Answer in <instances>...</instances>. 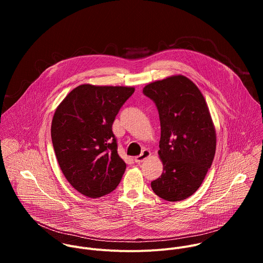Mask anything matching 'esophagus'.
<instances>
[{
	"label": "esophagus",
	"instance_id": "1",
	"mask_svg": "<svg viewBox=\"0 0 263 263\" xmlns=\"http://www.w3.org/2000/svg\"><path fill=\"white\" fill-rule=\"evenodd\" d=\"M149 156H151V152H149L148 149H143V151L141 152V154L138 155V156H136V157L134 158V160H135L136 163H140V162L144 161L146 158H148Z\"/></svg>",
	"mask_w": 263,
	"mask_h": 263
}]
</instances>
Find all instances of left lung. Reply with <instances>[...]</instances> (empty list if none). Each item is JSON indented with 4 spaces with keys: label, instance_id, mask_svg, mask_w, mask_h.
Returning <instances> with one entry per match:
<instances>
[{
    "label": "left lung",
    "instance_id": "obj_1",
    "mask_svg": "<svg viewBox=\"0 0 263 263\" xmlns=\"http://www.w3.org/2000/svg\"><path fill=\"white\" fill-rule=\"evenodd\" d=\"M143 93L155 102L161 127L163 173L151 187L165 201L185 200L199 190L214 158L216 133L209 108L198 86L182 74L148 83Z\"/></svg>",
    "mask_w": 263,
    "mask_h": 263
}]
</instances>
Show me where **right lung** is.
<instances>
[{"instance_id": "1", "label": "right lung", "mask_w": 263, "mask_h": 263, "mask_svg": "<svg viewBox=\"0 0 263 263\" xmlns=\"http://www.w3.org/2000/svg\"><path fill=\"white\" fill-rule=\"evenodd\" d=\"M134 90L82 84L55 110L51 136L57 161L68 183L88 198L115 191L126 171L112 124Z\"/></svg>"}]
</instances>
